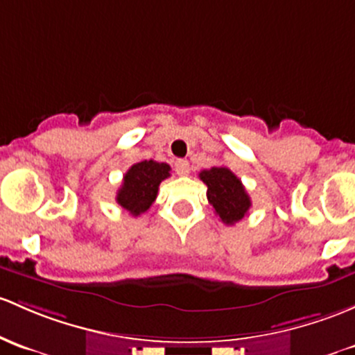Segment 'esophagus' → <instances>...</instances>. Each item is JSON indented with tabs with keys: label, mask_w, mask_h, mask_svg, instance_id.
<instances>
[{
	"label": "esophagus",
	"mask_w": 355,
	"mask_h": 355,
	"mask_svg": "<svg viewBox=\"0 0 355 355\" xmlns=\"http://www.w3.org/2000/svg\"><path fill=\"white\" fill-rule=\"evenodd\" d=\"M189 170H190V165L187 159H178L177 163H175V171H177L178 175H189Z\"/></svg>",
	"instance_id": "esophagus-1"
}]
</instances>
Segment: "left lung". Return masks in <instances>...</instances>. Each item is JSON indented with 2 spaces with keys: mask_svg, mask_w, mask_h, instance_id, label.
<instances>
[{
  "mask_svg": "<svg viewBox=\"0 0 355 355\" xmlns=\"http://www.w3.org/2000/svg\"><path fill=\"white\" fill-rule=\"evenodd\" d=\"M207 185V200L225 225L241 221L248 212L252 200L240 178L226 166H212L199 173Z\"/></svg>",
  "mask_w": 355,
  "mask_h": 355,
  "instance_id": "obj_1",
  "label": "left lung"
}]
</instances>
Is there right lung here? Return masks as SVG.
I'll use <instances>...</instances> for the list:
<instances>
[{
	"label": "right lung",
	"instance_id": "add662e5",
	"mask_svg": "<svg viewBox=\"0 0 355 355\" xmlns=\"http://www.w3.org/2000/svg\"><path fill=\"white\" fill-rule=\"evenodd\" d=\"M170 165L143 159L128 170L117 192V204L132 216L146 212L158 196V187L170 177Z\"/></svg>",
	"mask_w": 355,
	"mask_h": 355
}]
</instances>
